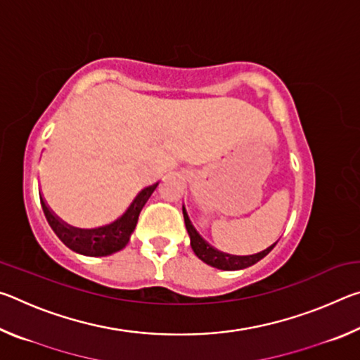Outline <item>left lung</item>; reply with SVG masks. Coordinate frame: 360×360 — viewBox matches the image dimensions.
Masks as SVG:
<instances>
[{
    "label": "left lung",
    "instance_id": "obj_1",
    "mask_svg": "<svg viewBox=\"0 0 360 360\" xmlns=\"http://www.w3.org/2000/svg\"><path fill=\"white\" fill-rule=\"evenodd\" d=\"M182 214H184L186 229L188 231V236H191V246L193 249V252L197 254V257L202 259L205 264L216 266V268H221V270H241V268L251 266L254 264H257L259 260L264 259L265 255L276 246V243H275L273 246L266 248L265 251L254 254V255H230V254L221 252V251H217V249L211 248L208 243H206L202 236L197 233V230L193 229L191 219H188L184 208H182Z\"/></svg>",
    "mask_w": 360,
    "mask_h": 360
}]
</instances>
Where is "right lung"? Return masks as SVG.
<instances>
[{"label":"right lung","instance_id":"obj_1","mask_svg":"<svg viewBox=\"0 0 360 360\" xmlns=\"http://www.w3.org/2000/svg\"><path fill=\"white\" fill-rule=\"evenodd\" d=\"M158 182L154 186H149L143 188L138 193V197L133 200L130 208L117 221L105 225L100 229L84 230V229H75L71 225L63 224L60 219L52 214V211L47 208L44 200L41 197V206L44 211V216L47 219L49 225L56 231V235L62 240L66 246L72 251L84 255H92V257H101V255H109L120 251L125 248L127 243L130 240L131 231L135 230L139 212H141L143 206L148 202L152 192L155 191Z\"/></svg>","mask_w":360,"mask_h":360}]
</instances>
